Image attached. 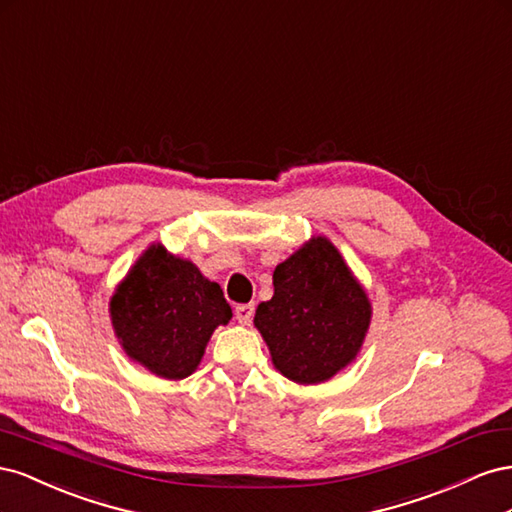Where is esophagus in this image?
Wrapping results in <instances>:
<instances>
[{"instance_id":"34e87169","label":"esophagus","mask_w":512,"mask_h":512,"mask_svg":"<svg viewBox=\"0 0 512 512\" xmlns=\"http://www.w3.org/2000/svg\"><path fill=\"white\" fill-rule=\"evenodd\" d=\"M253 313H255V306H253V304H240V306H236V319H238V324H242V326L251 324Z\"/></svg>"}]
</instances>
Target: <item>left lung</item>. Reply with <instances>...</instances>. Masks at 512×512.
I'll list each match as a JSON object with an SVG mask.
<instances>
[{"mask_svg":"<svg viewBox=\"0 0 512 512\" xmlns=\"http://www.w3.org/2000/svg\"><path fill=\"white\" fill-rule=\"evenodd\" d=\"M274 296L253 324L274 369L302 386L324 384L352 364L371 326L367 289L326 236H313L274 268Z\"/></svg>","mask_w":512,"mask_h":512,"instance_id":"1","label":"left lung"}]
</instances>
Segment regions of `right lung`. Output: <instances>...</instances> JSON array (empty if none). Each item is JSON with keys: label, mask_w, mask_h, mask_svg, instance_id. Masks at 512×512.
Returning a JSON list of instances; mask_svg holds the SVG:
<instances>
[{"label": "right lung", "mask_w": 512, "mask_h": 512, "mask_svg": "<svg viewBox=\"0 0 512 512\" xmlns=\"http://www.w3.org/2000/svg\"><path fill=\"white\" fill-rule=\"evenodd\" d=\"M109 317L124 354L163 379H184L201 364L218 326L233 317L223 289L191 259L152 242L109 300Z\"/></svg>", "instance_id": "right-lung-1"}]
</instances>
